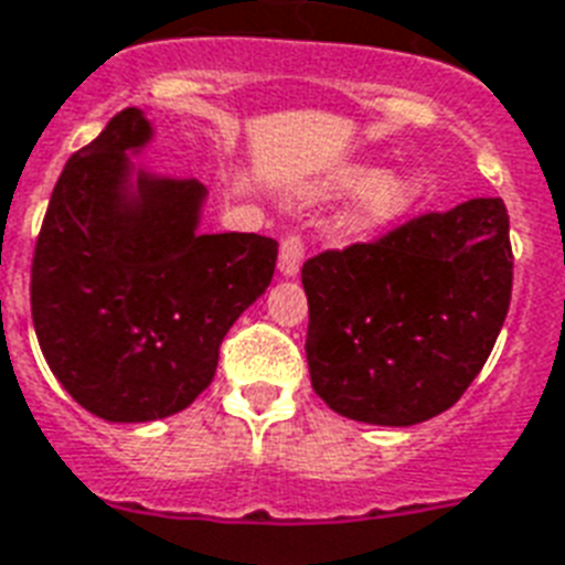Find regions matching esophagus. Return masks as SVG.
<instances>
[{"label": "esophagus", "mask_w": 565, "mask_h": 565, "mask_svg": "<svg viewBox=\"0 0 565 565\" xmlns=\"http://www.w3.org/2000/svg\"><path fill=\"white\" fill-rule=\"evenodd\" d=\"M301 260H305V239H301V234L290 231V234H287V237L281 239V255H278V269H281V275L292 278V275H299Z\"/></svg>", "instance_id": "1"}]
</instances>
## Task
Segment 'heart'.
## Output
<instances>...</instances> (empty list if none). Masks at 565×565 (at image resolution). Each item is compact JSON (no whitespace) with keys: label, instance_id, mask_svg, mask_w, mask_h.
I'll return each mask as SVG.
<instances>
[{"label":"heart","instance_id":"obj_1","mask_svg":"<svg viewBox=\"0 0 565 565\" xmlns=\"http://www.w3.org/2000/svg\"><path fill=\"white\" fill-rule=\"evenodd\" d=\"M337 190L345 193H361L349 216L352 231H375L411 211L422 195V181L411 172H393V175H377L372 167H349L337 175Z\"/></svg>","mask_w":565,"mask_h":565}]
</instances>
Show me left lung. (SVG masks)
Masks as SVG:
<instances>
[{"label":"left lung","instance_id":"left-lung-1","mask_svg":"<svg viewBox=\"0 0 565 565\" xmlns=\"http://www.w3.org/2000/svg\"><path fill=\"white\" fill-rule=\"evenodd\" d=\"M310 384L349 419L407 428L466 393L499 340L513 290L501 199L422 213L372 243L301 266Z\"/></svg>","mask_w":565,"mask_h":565}]
</instances>
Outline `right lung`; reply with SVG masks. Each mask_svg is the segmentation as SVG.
Listing matches in <instances>:
<instances>
[{
  "label": "right lung",
  "mask_w": 565,
  "mask_h": 565,
  "mask_svg": "<svg viewBox=\"0 0 565 565\" xmlns=\"http://www.w3.org/2000/svg\"><path fill=\"white\" fill-rule=\"evenodd\" d=\"M152 126L126 108L66 161L31 260V319L49 370L84 411L152 422L184 411L237 317L273 281L278 243L199 234V181L137 172Z\"/></svg>",
  "instance_id": "add662e5"
}]
</instances>
